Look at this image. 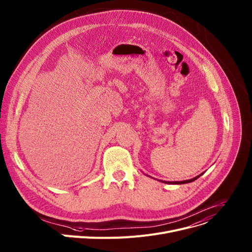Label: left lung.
Here are the masks:
<instances>
[{
  "instance_id": "1",
  "label": "left lung",
  "mask_w": 252,
  "mask_h": 252,
  "mask_svg": "<svg viewBox=\"0 0 252 252\" xmlns=\"http://www.w3.org/2000/svg\"><path fill=\"white\" fill-rule=\"evenodd\" d=\"M200 175H202V174H200ZM200 175H197V176H195V177H193V178H191V179L183 180V181H163V180H159V181H161V182H163V183H169V184H183V183H189V182L194 181V180L197 179Z\"/></svg>"
}]
</instances>
